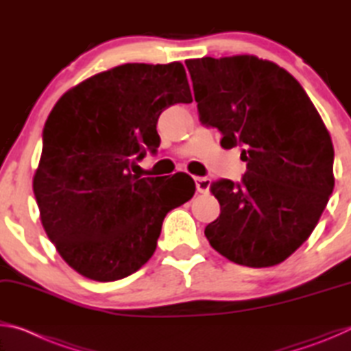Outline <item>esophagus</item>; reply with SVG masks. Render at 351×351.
<instances>
[{"label":"esophagus","instance_id":"1","mask_svg":"<svg viewBox=\"0 0 351 351\" xmlns=\"http://www.w3.org/2000/svg\"><path fill=\"white\" fill-rule=\"evenodd\" d=\"M195 184H197V190L199 193H207L210 189V180L209 178H195Z\"/></svg>","mask_w":351,"mask_h":351}]
</instances>
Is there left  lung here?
<instances>
[{
	"instance_id": "obj_1",
	"label": "left lung",
	"mask_w": 351,
	"mask_h": 351,
	"mask_svg": "<svg viewBox=\"0 0 351 351\" xmlns=\"http://www.w3.org/2000/svg\"><path fill=\"white\" fill-rule=\"evenodd\" d=\"M199 121L243 147L240 184H210L221 213L210 246L237 265L282 263L316 228L335 187V150L322 117L288 71L255 56L186 60Z\"/></svg>"
}]
</instances>
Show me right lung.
<instances>
[{
    "label": "right lung",
    "mask_w": 351,
    "mask_h": 351,
    "mask_svg": "<svg viewBox=\"0 0 351 351\" xmlns=\"http://www.w3.org/2000/svg\"><path fill=\"white\" fill-rule=\"evenodd\" d=\"M190 102L182 63H127L83 80L52 108L34 193L47 237L83 277L114 282L142 268L167 212L193 197L187 173L134 171L161 144L159 114Z\"/></svg>",
    "instance_id": "1"
}]
</instances>
